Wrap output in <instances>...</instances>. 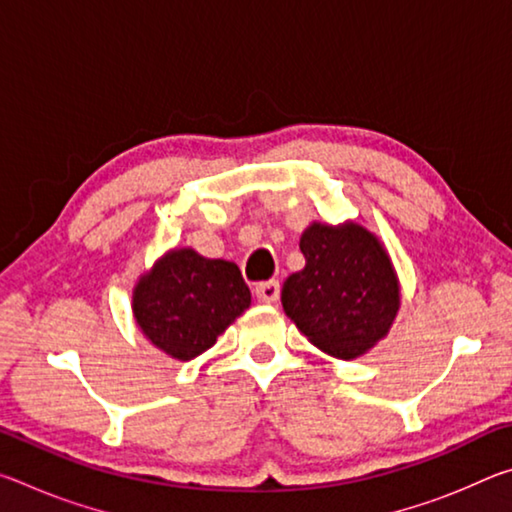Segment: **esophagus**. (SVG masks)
Returning <instances> with one entry per match:
<instances>
[{"instance_id": "obj_1", "label": "esophagus", "mask_w": 512, "mask_h": 512, "mask_svg": "<svg viewBox=\"0 0 512 512\" xmlns=\"http://www.w3.org/2000/svg\"><path fill=\"white\" fill-rule=\"evenodd\" d=\"M255 298L259 302H266V305H271L277 298H280V282L277 280H268V282H259L255 284Z\"/></svg>"}]
</instances>
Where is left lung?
Wrapping results in <instances>:
<instances>
[{"mask_svg":"<svg viewBox=\"0 0 512 512\" xmlns=\"http://www.w3.org/2000/svg\"><path fill=\"white\" fill-rule=\"evenodd\" d=\"M300 250L305 268L282 287L287 316L332 357L357 359L375 348L400 311V280L381 241L359 223L314 221Z\"/></svg>","mask_w":512,"mask_h":512,"instance_id":"8db88e82","label":"left lung"}]
</instances>
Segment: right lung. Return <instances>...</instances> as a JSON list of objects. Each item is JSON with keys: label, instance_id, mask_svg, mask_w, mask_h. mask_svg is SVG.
Wrapping results in <instances>:
<instances>
[{"label": "right lung", "instance_id": "1", "mask_svg": "<svg viewBox=\"0 0 512 512\" xmlns=\"http://www.w3.org/2000/svg\"><path fill=\"white\" fill-rule=\"evenodd\" d=\"M250 307V289L237 264L173 248L133 289L137 327L171 359L192 361L210 350Z\"/></svg>", "mask_w": 512, "mask_h": 512}]
</instances>
